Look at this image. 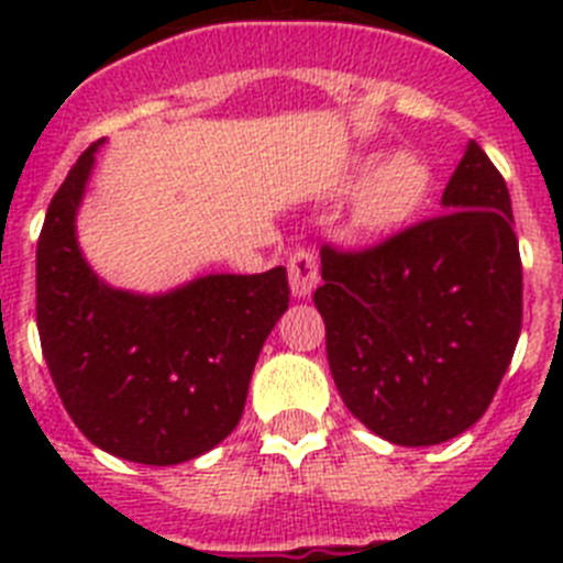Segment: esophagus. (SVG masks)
<instances>
[{
  "mask_svg": "<svg viewBox=\"0 0 563 563\" xmlns=\"http://www.w3.org/2000/svg\"><path fill=\"white\" fill-rule=\"evenodd\" d=\"M287 273H290V290L296 298H310L312 290L318 287V258L312 251H298L290 253V262H287Z\"/></svg>",
  "mask_w": 563,
  "mask_h": 563,
  "instance_id": "1",
  "label": "esophagus"
}]
</instances>
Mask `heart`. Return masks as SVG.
<instances>
[{
	"label": "heart",
	"instance_id": "1",
	"mask_svg": "<svg viewBox=\"0 0 563 563\" xmlns=\"http://www.w3.org/2000/svg\"><path fill=\"white\" fill-rule=\"evenodd\" d=\"M431 191V163L415 148H397L377 161L357 183L352 197V225L366 236L400 231L429 206Z\"/></svg>",
	"mask_w": 563,
	"mask_h": 563
}]
</instances>
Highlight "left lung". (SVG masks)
<instances>
[{
	"label": "left lung",
	"instance_id": "8db88e82",
	"mask_svg": "<svg viewBox=\"0 0 563 563\" xmlns=\"http://www.w3.org/2000/svg\"><path fill=\"white\" fill-rule=\"evenodd\" d=\"M316 307L343 406L395 445L485 415L521 332V258L501 174L467 141L442 213L363 253L321 247Z\"/></svg>",
	"mask_w": 563,
	"mask_h": 563
}]
</instances>
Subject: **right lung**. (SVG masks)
Segmentation results:
<instances>
[{"instance_id": "obj_1", "label": "right lung", "mask_w": 563, "mask_h": 563, "mask_svg": "<svg viewBox=\"0 0 563 563\" xmlns=\"http://www.w3.org/2000/svg\"><path fill=\"white\" fill-rule=\"evenodd\" d=\"M103 143L78 157L44 217L42 352L64 409L92 445L141 465H180L236 429L258 352L290 305L287 271L208 273L166 292L103 282L76 233Z\"/></svg>"}]
</instances>
